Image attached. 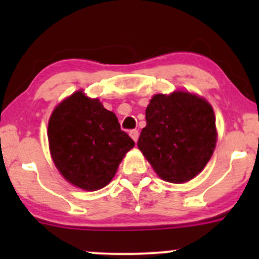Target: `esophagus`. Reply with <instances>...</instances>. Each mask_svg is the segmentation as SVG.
<instances>
[{"label":"esophagus","instance_id":"obj_1","mask_svg":"<svg viewBox=\"0 0 259 259\" xmlns=\"http://www.w3.org/2000/svg\"><path fill=\"white\" fill-rule=\"evenodd\" d=\"M129 135H130V137H132V139L134 140V142H138V138H139V132H138L137 129L130 130Z\"/></svg>","mask_w":259,"mask_h":259}]
</instances>
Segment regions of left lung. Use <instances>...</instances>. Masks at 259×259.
<instances>
[{
    "label": "left lung",
    "instance_id": "left-lung-1",
    "mask_svg": "<svg viewBox=\"0 0 259 259\" xmlns=\"http://www.w3.org/2000/svg\"><path fill=\"white\" fill-rule=\"evenodd\" d=\"M138 148L161 179L185 183L209 161L217 142L215 117L204 99L189 93L154 95Z\"/></svg>",
    "mask_w": 259,
    "mask_h": 259
}]
</instances>
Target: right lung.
I'll list each match as a JSON object with an SVG mask.
<instances>
[{
	"label": "right lung",
	"mask_w": 259,
	"mask_h": 259,
	"mask_svg": "<svg viewBox=\"0 0 259 259\" xmlns=\"http://www.w3.org/2000/svg\"><path fill=\"white\" fill-rule=\"evenodd\" d=\"M48 132L56 168L67 182L85 190L108 185L125 154L135 145L113 111L82 91L55 109Z\"/></svg>",
	"instance_id": "obj_1"
}]
</instances>
